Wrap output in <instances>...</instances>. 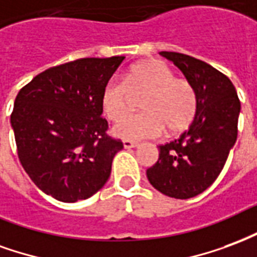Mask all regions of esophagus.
Segmentation results:
<instances>
[{"instance_id": "obj_1", "label": "esophagus", "mask_w": 257, "mask_h": 257, "mask_svg": "<svg viewBox=\"0 0 257 257\" xmlns=\"http://www.w3.org/2000/svg\"><path fill=\"white\" fill-rule=\"evenodd\" d=\"M138 145H140L138 142L130 141V140H124V141H123V147L126 148V149H131V148H137V147H138Z\"/></svg>"}]
</instances>
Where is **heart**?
<instances>
[{
	"label": "heart",
	"mask_w": 257,
	"mask_h": 257,
	"mask_svg": "<svg viewBox=\"0 0 257 257\" xmlns=\"http://www.w3.org/2000/svg\"><path fill=\"white\" fill-rule=\"evenodd\" d=\"M145 95L144 112L123 116L112 128L123 140H144L186 130L196 116L197 97L186 79L175 78L167 65L149 60L133 65L124 79H110L102 89L101 106L108 119L116 120L130 109L132 94Z\"/></svg>",
	"instance_id": "1"
}]
</instances>
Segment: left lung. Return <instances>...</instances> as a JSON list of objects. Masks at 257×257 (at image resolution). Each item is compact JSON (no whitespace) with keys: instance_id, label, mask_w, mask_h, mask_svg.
<instances>
[{"instance_id":"8db88e82","label":"left lung","mask_w":257,"mask_h":257,"mask_svg":"<svg viewBox=\"0 0 257 257\" xmlns=\"http://www.w3.org/2000/svg\"><path fill=\"white\" fill-rule=\"evenodd\" d=\"M181 69L197 97L192 124L181 137L159 147V160L147 170L148 181L168 197L192 198L218 178L237 141L241 110L235 87L226 75L201 60L160 52Z\"/></svg>"}]
</instances>
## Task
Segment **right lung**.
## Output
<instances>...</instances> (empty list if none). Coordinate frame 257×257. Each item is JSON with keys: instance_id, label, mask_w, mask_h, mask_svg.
<instances>
[{"instance_id": "1", "label": "right lung", "mask_w": 257, "mask_h": 257, "mask_svg": "<svg viewBox=\"0 0 257 257\" xmlns=\"http://www.w3.org/2000/svg\"><path fill=\"white\" fill-rule=\"evenodd\" d=\"M123 60H75L41 72L19 91L11 115L19 159L48 196L75 203L108 181L123 144L106 136L101 94Z\"/></svg>"}]
</instances>
